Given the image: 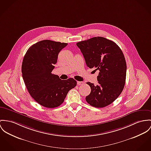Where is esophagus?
Instances as JSON below:
<instances>
[{
	"instance_id": "esophagus-1",
	"label": "esophagus",
	"mask_w": 151,
	"mask_h": 151,
	"mask_svg": "<svg viewBox=\"0 0 151 151\" xmlns=\"http://www.w3.org/2000/svg\"><path fill=\"white\" fill-rule=\"evenodd\" d=\"M77 84H78V85L80 86V85H82L83 84H84V82L83 81H78Z\"/></svg>"
}]
</instances>
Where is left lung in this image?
Returning <instances> with one entry per match:
<instances>
[{
    "instance_id": "left-lung-1",
    "label": "left lung",
    "mask_w": 151,
    "mask_h": 151,
    "mask_svg": "<svg viewBox=\"0 0 151 151\" xmlns=\"http://www.w3.org/2000/svg\"><path fill=\"white\" fill-rule=\"evenodd\" d=\"M86 65L99 70L98 84L87 82L91 93L86 96L91 106L102 108L113 103L122 93L125 84L127 63L116 44L102 37H95L78 42Z\"/></svg>"
}]
</instances>
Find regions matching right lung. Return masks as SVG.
<instances>
[{
  "label": "right lung",
  "instance_id": "add662e5",
  "mask_svg": "<svg viewBox=\"0 0 151 151\" xmlns=\"http://www.w3.org/2000/svg\"><path fill=\"white\" fill-rule=\"evenodd\" d=\"M68 45L51 40H42L30 47L22 64L23 81L35 101L47 108L62 104L69 91L77 84L73 78L61 80L52 73L59 52Z\"/></svg>",
  "mask_w": 151,
  "mask_h": 151
}]
</instances>
